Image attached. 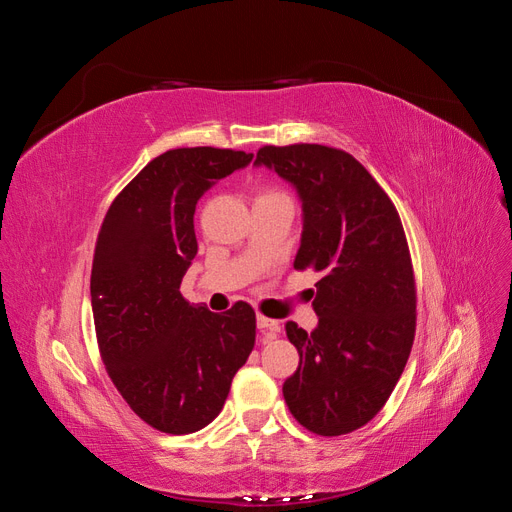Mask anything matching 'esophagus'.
<instances>
[{
  "label": "esophagus",
  "mask_w": 512,
  "mask_h": 512,
  "mask_svg": "<svg viewBox=\"0 0 512 512\" xmlns=\"http://www.w3.org/2000/svg\"><path fill=\"white\" fill-rule=\"evenodd\" d=\"M256 324H258V329L262 331V337L267 339H275L277 335H280V322L277 320H273V318H267V316H262V314H258L256 316Z\"/></svg>",
  "instance_id": "esophagus-1"
}]
</instances>
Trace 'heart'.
<instances>
[{
  "label": "heart",
  "mask_w": 512,
  "mask_h": 512,
  "mask_svg": "<svg viewBox=\"0 0 512 512\" xmlns=\"http://www.w3.org/2000/svg\"><path fill=\"white\" fill-rule=\"evenodd\" d=\"M277 198H286V194L282 190H275V188H258L254 194V205L258 203H269V200H277Z\"/></svg>",
  "instance_id": "heart-1"
}]
</instances>
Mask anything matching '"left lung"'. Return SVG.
Segmentation results:
<instances>
[{"instance_id":"obj_1","label":"left lung","mask_w":512,"mask_h":512,"mask_svg":"<svg viewBox=\"0 0 512 512\" xmlns=\"http://www.w3.org/2000/svg\"><path fill=\"white\" fill-rule=\"evenodd\" d=\"M254 164L297 188L303 235L297 271L320 273L307 333L286 322L299 367L282 391L290 414L318 436L367 425L404 371L416 331V284L406 232L391 198L350 153L265 145Z\"/></svg>"}]
</instances>
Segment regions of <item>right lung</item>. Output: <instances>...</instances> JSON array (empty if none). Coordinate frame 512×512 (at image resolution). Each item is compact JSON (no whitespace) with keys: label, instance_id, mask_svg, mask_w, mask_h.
<instances>
[{"label":"right lung","instance_id":"1","mask_svg":"<svg viewBox=\"0 0 512 512\" xmlns=\"http://www.w3.org/2000/svg\"><path fill=\"white\" fill-rule=\"evenodd\" d=\"M252 158L235 149H170L117 194L98 232L91 309L106 374L136 416L173 436L220 414L256 342L250 303L213 314L179 290L198 252V198Z\"/></svg>","mask_w":512,"mask_h":512}]
</instances>
